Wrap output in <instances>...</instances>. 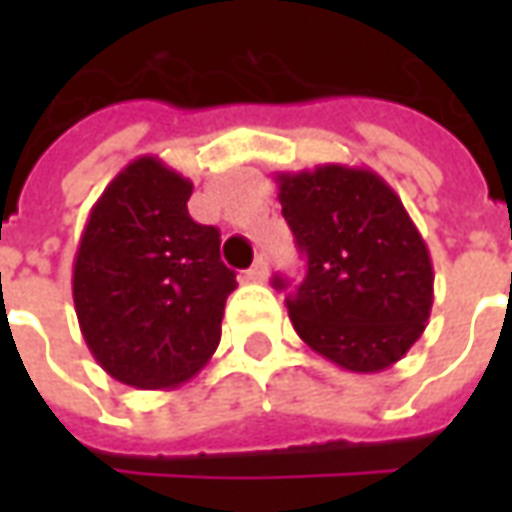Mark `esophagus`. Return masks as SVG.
Here are the masks:
<instances>
[{
    "label": "esophagus",
    "mask_w": 512,
    "mask_h": 512,
    "mask_svg": "<svg viewBox=\"0 0 512 512\" xmlns=\"http://www.w3.org/2000/svg\"><path fill=\"white\" fill-rule=\"evenodd\" d=\"M246 279L249 282H266L268 279V260L263 255L257 257L255 263H252V268L246 271Z\"/></svg>",
    "instance_id": "1"
}]
</instances>
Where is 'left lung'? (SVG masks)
Returning <instances> with one entry per match:
<instances>
[{"mask_svg": "<svg viewBox=\"0 0 512 512\" xmlns=\"http://www.w3.org/2000/svg\"><path fill=\"white\" fill-rule=\"evenodd\" d=\"M282 216L307 257L288 312L315 354L381 373L417 343L433 307V263L395 189L365 167L279 172ZM285 290L288 279L274 277Z\"/></svg>", "mask_w": 512, "mask_h": 512, "instance_id": "left-lung-1", "label": "left lung"}]
</instances>
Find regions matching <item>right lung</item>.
Returning a JSON list of instances; mask_svg holds the SVG:
<instances>
[{
	"instance_id": "right-lung-1",
	"label": "right lung",
	"mask_w": 512,
	"mask_h": 512,
	"mask_svg": "<svg viewBox=\"0 0 512 512\" xmlns=\"http://www.w3.org/2000/svg\"><path fill=\"white\" fill-rule=\"evenodd\" d=\"M191 180L139 156L87 216L73 260V304L95 362L120 384L172 389L208 362L222 337L235 271L219 230L189 216Z\"/></svg>"
}]
</instances>
